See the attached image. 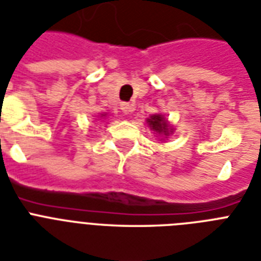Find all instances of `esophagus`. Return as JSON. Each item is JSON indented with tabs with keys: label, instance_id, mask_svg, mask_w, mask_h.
Returning a JSON list of instances; mask_svg holds the SVG:
<instances>
[{
	"label": "esophagus",
	"instance_id": "34e87169",
	"mask_svg": "<svg viewBox=\"0 0 261 261\" xmlns=\"http://www.w3.org/2000/svg\"><path fill=\"white\" fill-rule=\"evenodd\" d=\"M121 110H122V113L125 114H130L135 110L132 103H128V102H124V103H121Z\"/></svg>",
	"mask_w": 261,
	"mask_h": 261
}]
</instances>
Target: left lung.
Masks as SVG:
<instances>
[{
  "instance_id": "obj_1",
  "label": "left lung",
  "mask_w": 261,
  "mask_h": 261,
  "mask_svg": "<svg viewBox=\"0 0 261 261\" xmlns=\"http://www.w3.org/2000/svg\"><path fill=\"white\" fill-rule=\"evenodd\" d=\"M148 124L151 126V129H153L155 132L160 133V135H168V126H167V122L164 121V118L162 116H152L151 118H148Z\"/></svg>"
}]
</instances>
